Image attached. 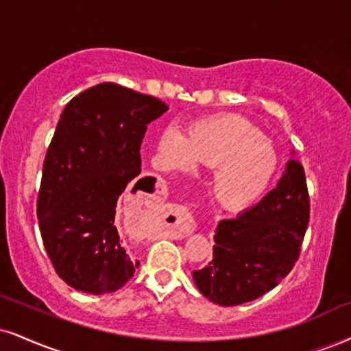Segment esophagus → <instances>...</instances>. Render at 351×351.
<instances>
[{
  "instance_id": "1",
  "label": "esophagus",
  "mask_w": 351,
  "mask_h": 351,
  "mask_svg": "<svg viewBox=\"0 0 351 351\" xmlns=\"http://www.w3.org/2000/svg\"><path fill=\"white\" fill-rule=\"evenodd\" d=\"M172 229H182V219H180V216L174 213V219H172V223L169 224Z\"/></svg>"
}]
</instances>
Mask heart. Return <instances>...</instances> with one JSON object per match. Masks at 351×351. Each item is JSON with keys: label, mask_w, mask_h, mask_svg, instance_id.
Segmentation results:
<instances>
[{"label": "heart", "mask_w": 351, "mask_h": 351, "mask_svg": "<svg viewBox=\"0 0 351 351\" xmlns=\"http://www.w3.org/2000/svg\"><path fill=\"white\" fill-rule=\"evenodd\" d=\"M164 167L189 172L195 164L213 169L211 195L226 208H244L265 192L278 156L255 125L237 115L203 120L187 132L164 130L158 141Z\"/></svg>", "instance_id": "obj_1"}]
</instances>
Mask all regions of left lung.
Wrapping results in <instances>:
<instances>
[{"label": "left lung", "mask_w": 351, "mask_h": 351, "mask_svg": "<svg viewBox=\"0 0 351 351\" xmlns=\"http://www.w3.org/2000/svg\"><path fill=\"white\" fill-rule=\"evenodd\" d=\"M308 223L304 167L289 159L276 187L257 205L219 221L213 261L193 271L197 288L219 306H237L263 296L295 267Z\"/></svg>", "instance_id": "8db88e82"}]
</instances>
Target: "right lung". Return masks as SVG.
Masks as SVG:
<instances>
[{
    "instance_id": "add662e5",
    "label": "right lung",
    "mask_w": 351,
    "mask_h": 351,
    "mask_svg": "<svg viewBox=\"0 0 351 351\" xmlns=\"http://www.w3.org/2000/svg\"><path fill=\"white\" fill-rule=\"evenodd\" d=\"M167 109L153 96L102 83L73 97L60 115L43 161L37 218L55 271L77 291L114 293L140 265L115 228L117 200L140 176L148 123Z\"/></svg>"
}]
</instances>
